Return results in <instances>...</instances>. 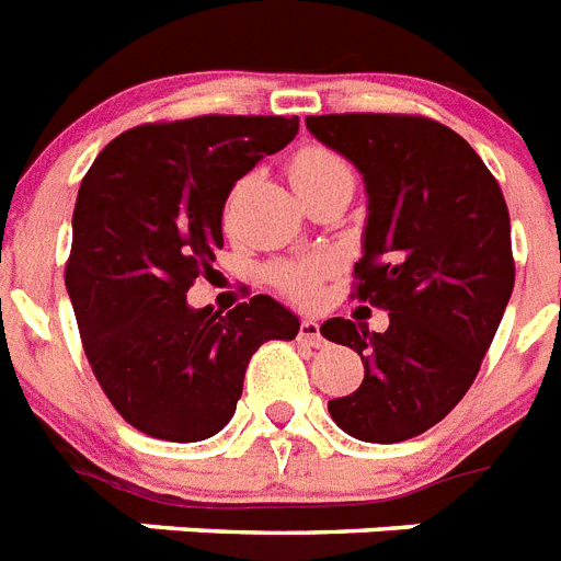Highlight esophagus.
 Instances as JSON below:
<instances>
[{
  "mask_svg": "<svg viewBox=\"0 0 561 561\" xmlns=\"http://www.w3.org/2000/svg\"><path fill=\"white\" fill-rule=\"evenodd\" d=\"M301 342L312 344V347H324V335H321V324H318L316 318H304L301 321Z\"/></svg>",
  "mask_w": 561,
  "mask_h": 561,
  "instance_id": "1",
  "label": "esophagus"
}]
</instances>
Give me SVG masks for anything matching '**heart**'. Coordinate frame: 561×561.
<instances>
[{
    "label": "heart",
    "mask_w": 561,
    "mask_h": 561,
    "mask_svg": "<svg viewBox=\"0 0 561 561\" xmlns=\"http://www.w3.org/2000/svg\"><path fill=\"white\" fill-rule=\"evenodd\" d=\"M342 173H351L347 161L339 153H333V150H327V147H304V150L295 153L293 164H289V179H293L295 191H298V187L316 185V182H324V179L330 176H342ZM324 272V260H289V263H277V266L268 268V280H272L280 293L307 301V298L316 295Z\"/></svg>",
    "instance_id": "obj_1"
}]
</instances>
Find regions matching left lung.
Listing matches in <instances>:
<instances>
[{
  "mask_svg": "<svg viewBox=\"0 0 561 561\" xmlns=\"http://www.w3.org/2000/svg\"><path fill=\"white\" fill-rule=\"evenodd\" d=\"M307 129L365 179L356 295L391 318L385 333L321 324L365 365L356 391L327 408L356 440H408L463 400L495 339L515 284L507 203L481 156L432 118L309 115Z\"/></svg>",
  "mask_w": 561,
  "mask_h": 561,
  "instance_id": "1",
  "label": "left lung"
}]
</instances>
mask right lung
<instances>
[{"label": "right lung", "instance_id": "1", "mask_svg": "<svg viewBox=\"0 0 561 561\" xmlns=\"http://www.w3.org/2000/svg\"><path fill=\"white\" fill-rule=\"evenodd\" d=\"M295 133L298 118L280 115L145 124L112 138L80 182L66 289L92 374L138 432L214 437L234 416L254 351L301 330L268 295L226 316L185 298L222 249L234 182Z\"/></svg>", "mask_w": 561, "mask_h": 561}]
</instances>
